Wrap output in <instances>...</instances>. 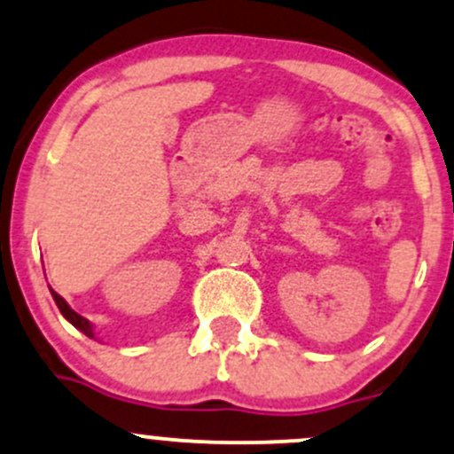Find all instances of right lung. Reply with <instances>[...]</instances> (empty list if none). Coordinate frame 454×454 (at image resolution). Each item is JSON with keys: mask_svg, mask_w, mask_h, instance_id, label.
Returning <instances> with one entry per match:
<instances>
[{"mask_svg": "<svg viewBox=\"0 0 454 454\" xmlns=\"http://www.w3.org/2000/svg\"><path fill=\"white\" fill-rule=\"evenodd\" d=\"M52 297H54L56 306H59L60 315H63L65 319H67L69 324L74 325V328H78L81 332H85L87 336H91V339H93V328H91V324H89V321L85 319V317H81V315H78V312H74L72 308H69V303L65 301V299L60 297L59 293H54V291H52Z\"/></svg>", "mask_w": 454, "mask_h": 454, "instance_id": "add662e5", "label": "right lung"}]
</instances>
